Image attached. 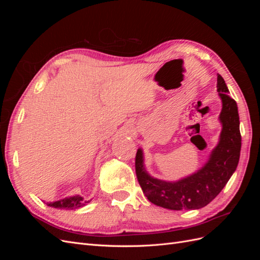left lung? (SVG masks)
Segmentation results:
<instances>
[{
  "instance_id": "8db88e82",
  "label": "left lung",
  "mask_w": 260,
  "mask_h": 260,
  "mask_svg": "<svg viewBox=\"0 0 260 260\" xmlns=\"http://www.w3.org/2000/svg\"><path fill=\"white\" fill-rule=\"evenodd\" d=\"M217 91L222 104L219 115L222 128L218 144L212 148L207 161L198 171L177 181L154 178L146 171L143 149H138L137 177L143 193L154 205L171 210L205 207L221 192L237 169L242 144L238 105L230 98L229 89L220 75L217 77Z\"/></svg>"
}]
</instances>
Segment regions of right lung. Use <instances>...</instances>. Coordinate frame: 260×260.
I'll return each mask as SVG.
<instances>
[{
	"label": "right lung",
	"instance_id": "1",
	"mask_svg": "<svg viewBox=\"0 0 260 260\" xmlns=\"http://www.w3.org/2000/svg\"><path fill=\"white\" fill-rule=\"evenodd\" d=\"M91 201H86L84 200L81 195H73V196H68V198L65 199H61L59 201L56 202H50V203H46L48 204V206L50 207H54V208H59V209H77V208H80L83 207L86 204L90 203Z\"/></svg>",
	"mask_w": 260,
	"mask_h": 260
}]
</instances>
